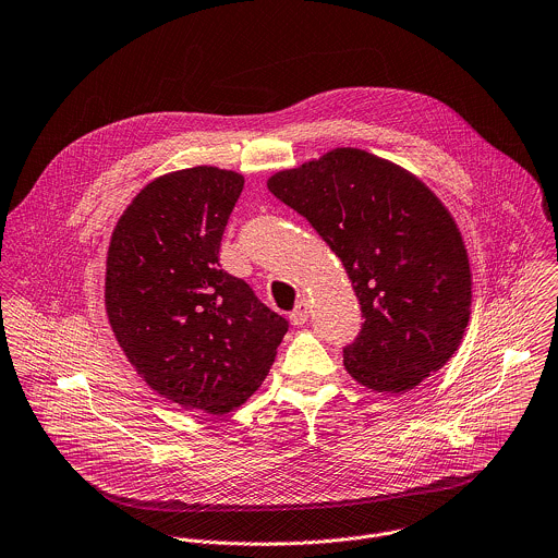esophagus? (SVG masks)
Listing matches in <instances>:
<instances>
[{
    "label": "esophagus",
    "mask_w": 558,
    "mask_h": 558,
    "mask_svg": "<svg viewBox=\"0 0 558 558\" xmlns=\"http://www.w3.org/2000/svg\"><path fill=\"white\" fill-rule=\"evenodd\" d=\"M308 315H311V311H308V300L302 298L289 317H291V324H293V326H304V324L308 322Z\"/></svg>",
    "instance_id": "obj_1"
}]
</instances>
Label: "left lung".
<instances>
[{"instance_id":"left-lung-1","label":"left lung","mask_w":558,"mask_h":558,"mask_svg":"<svg viewBox=\"0 0 558 558\" xmlns=\"http://www.w3.org/2000/svg\"><path fill=\"white\" fill-rule=\"evenodd\" d=\"M267 189L341 258L363 311L343 350L348 374L378 393H407L459 350L472 313V271L459 226L411 171L337 147L284 169Z\"/></svg>"}]
</instances>
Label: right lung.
Here are the masks:
<instances>
[{
    "mask_svg": "<svg viewBox=\"0 0 558 558\" xmlns=\"http://www.w3.org/2000/svg\"><path fill=\"white\" fill-rule=\"evenodd\" d=\"M243 182L208 165L151 180L119 217L106 258V315L123 354L158 396L208 415L263 385L289 330L219 267Z\"/></svg>",
    "mask_w": 558,
    "mask_h": 558,
    "instance_id": "right-lung-1",
    "label": "right lung"
}]
</instances>
